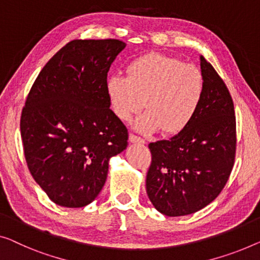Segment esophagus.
Instances as JSON below:
<instances>
[{
	"label": "esophagus",
	"mask_w": 260,
	"mask_h": 260,
	"mask_svg": "<svg viewBox=\"0 0 260 260\" xmlns=\"http://www.w3.org/2000/svg\"><path fill=\"white\" fill-rule=\"evenodd\" d=\"M129 141L133 143H145L146 142L142 138L138 137V135H134V134H129Z\"/></svg>",
	"instance_id": "obj_1"
}]
</instances>
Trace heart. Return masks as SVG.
<instances>
[{
  "label": "heart",
  "instance_id": "1",
  "mask_svg": "<svg viewBox=\"0 0 260 260\" xmlns=\"http://www.w3.org/2000/svg\"><path fill=\"white\" fill-rule=\"evenodd\" d=\"M126 75H112L106 92L112 111L128 120L143 105L147 111L137 121L142 132L161 129L177 134L187 128L202 104L205 81L201 70L180 58L150 52L127 65Z\"/></svg>",
  "mask_w": 260,
  "mask_h": 260
}]
</instances>
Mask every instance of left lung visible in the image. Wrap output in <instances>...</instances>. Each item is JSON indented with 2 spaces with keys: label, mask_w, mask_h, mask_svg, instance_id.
<instances>
[{
  "label": "left lung",
  "mask_w": 260,
  "mask_h": 260,
  "mask_svg": "<svg viewBox=\"0 0 260 260\" xmlns=\"http://www.w3.org/2000/svg\"><path fill=\"white\" fill-rule=\"evenodd\" d=\"M205 92L192 121L169 140L150 142L147 193L169 217L201 210L219 195L234 168L237 135L234 102L214 67L201 56Z\"/></svg>",
  "instance_id": "1"
}]
</instances>
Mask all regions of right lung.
I'll use <instances>...</instances> for the list:
<instances>
[{"mask_svg":"<svg viewBox=\"0 0 260 260\" xmlns=\"http://www.w3.org/2000/svg\"><path fill=\"white\" fill-rule=\"evenodd\" d=\"M122 41L75 40L35 80L21 114L29 172L60 207L81 208L98 196L108 161L127 147L128 131L110 110L107 73Z\"/></svg>","mask_w":260,"mask_h":260,"instance_id":"right-lung-1","label":"right lung"}]
</instances>
